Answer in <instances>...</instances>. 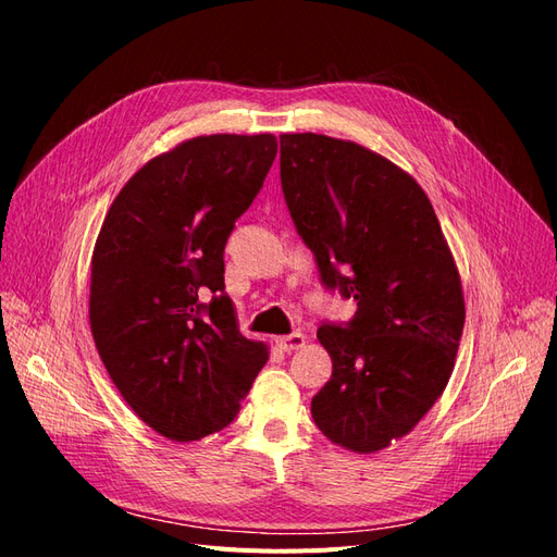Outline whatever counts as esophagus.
<instances>
[{
  "mask_svg": "<svg viewBox=\"0 0 557 557\" xmlns=\"http://www.w3.org/2000/svg\"><path fill=\"white\" fill-rule=\"evenodd\" d=\"M275 343H277V347H280L282 351L289 354V351H294V349H300V347L305 345V335H302V333H289V335H280V337L275 339Z\"/></svg>",
  "mask_w": 557,
  "mask_h": 557,
  "instance_id": "1",
  "label": "esophagus"
}]
</instances>
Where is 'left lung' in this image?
Returning a JSON list of instances; mask_svg holds the SVG:
<instances>
[{
    "label": "left lung",
    "instance_id": "left-lung-1",
    "mask_svg": "<svg viewBox=\"0 0 557 557\" xmlns=\"http://www.w3.org/2000/svg\"><path fill=\"white\" fill-rule=\"evenodd\" d=\"M280 181L324 289L356 300L349 321L317 331L333 374L312 419L339 446L380 451L451 376L465 324L451 249L414 177L356 143L282 134Z\"/></svg>",
    "mask_w": 557,
    "mask_h": 557
}]
</instances>
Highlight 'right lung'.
I'll return each mask as SVG.
<instances>
[{
	"label": "right lung",
	"instance_id": "right-lung-1",
	"mask_svg": "<svg viewBox=\"0 0 557 557\" xmlns=\"http://www.w3.org/2000/svg\"><path fill=\"white\" fill-rule=\"evenodd\" d=\"M277 154L273 134H214L148 161L106 214L89 326L113 384L159 435L226 428L268 361L240 335L224 247Z\"/></svg>",
	"mask_w": 557,
	"mask_h": 557
}]
</instances>
